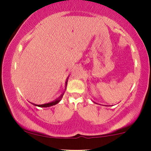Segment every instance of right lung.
Masks as SVG:
<instances>
[{
    "label": "right lung",
    "instance_id": "add662e5",
    "mask_svg": "<svg viewBox=\"0 0 151 151\" xmlns=\"http://www.w3.org/2000/svg\"><path fill=\"white\" fill-rule=\"evenodd\" d=\"M68 78L69 77L67 78V79H66V81H65V91H63V93H62L61 95H60L59 97L57 99H55V101H52L51 102H49V103H46V104H40V105H35L37 106H39V107H50V106H54L55 104H58L59 102L61 101L62 96H63L64 93H65V91H66V89H67V81H68Z\"/></svg>",
    "mask_w": 151,
    "mask_h": 151
}]
</instances>
